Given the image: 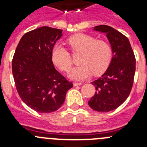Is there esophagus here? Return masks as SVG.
<instances>
[{
	"instance_id": "obj_1",
	"label": "esophagus",
	"mask_w": 147,
	"mask_h": 147,
	"mask_svg": "<svg viewBox=\"0 0 147 147\" xmlns=\"http://www.w3.org/2000/svg\"><path fill=\"white\" fill-rule=\"evenodd\" d=\"M82 85V82H74V86H79Z\"/></svg>"
}]
</instances>
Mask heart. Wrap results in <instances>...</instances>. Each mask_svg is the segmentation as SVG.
Returning <instances> with one entry per match:
<instances>
[{
  "instance_id": "1",
  "label": "heart",
  "mask_w": 147,
  "mask_h": 147,
  "mask_svg": "<svg viewBox=\"0 0 147 147\" xmlns=\"http://www.w3.org/2000/svg\"><path fill=\"white\" fill-rule=\"evenodd\" d=\"M73 52L82 53L81 65L70 71L68 76L71 80L82 81L91 76L102 74L108 68L113 58L111 45L105 40H96L95 37L76 34L67 40ZM52 61L62 71H68L72 65L70 53L61 45L54 48L51 54Z\"/></svg>"
}]
</instances>
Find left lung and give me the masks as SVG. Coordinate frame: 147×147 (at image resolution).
I'll list each match as a JSON object with an SVG mask.
<instances>
[{
	"label": "left lung",
	"mask_w": 147,
	"mask_h": 147,
	"mask_svg": "<svg viewBox=\"0 0 147 147\" xmlns=\"http://www.w3.org/2000/svg\"><path fill=\"white\" fill-rule=\"evenodd\" d=\"M93 30L107 36L113 58L105 74L91 82L96 91L88 105L96 111L107 113L119 107L129 96L136 72V58L128 38L117 30L106 25L97 26Z\"/></svg>",
	"instance_id": "left-lung-1"
}]
</instances>
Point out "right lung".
Segmentation results:
<instances>
[{
    "label": "right lung",
    "mask_w": 147,
    "mask_h": 147,
    "mask_svg": "<svg viewBox=\"0 0 147 147\" xmlns=\"http://www.w3.org/2000/svg\"><path fill=\"white\" fill-rule=\"evenodd\" d=\"M62 36V29L49 26L27 32L20 39L12 59L18 94L27 106L41 113L57 110L73 87L52 62L53 48Z\"/></svg>",
    "instance_id": "add662e5"
}]
</instances>
